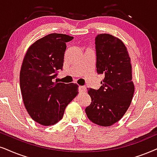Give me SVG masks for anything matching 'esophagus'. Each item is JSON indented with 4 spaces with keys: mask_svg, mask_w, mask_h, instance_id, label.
Instances as JSON below:
<instances>
[{
    "mask_svg": "<svg viewBox=\"0 0 157 157\" xmlns=\"http://www.w3.org/2000/svg\"><path fill=\"white\" fill-rule=\"evenodd\" d=\"M85 87L84 86H79L78 87V90L80 93H84L85 92Z\"/></svg>",
    "mask_w": 157,
    "mask_h": 157,
    "instance_id": "obj_1",
    "label": "esophagus"
}]
</instances>
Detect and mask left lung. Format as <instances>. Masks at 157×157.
Returning a JSON list of instances; mask_svg holds the SVG:
<instances>
[{
  "instance_id": "left-lung-1",
  "label": "left lung",
  "mask_w": 157,
  "mask_h": 157,
  "mask_svg": "<svg viewBox=\"0 0 157 157\" xmlns=\"http://www.w3.org/2000/svg\"><path fill=\"white\" fill-rule=\"evenodd\" d=\"M96 71L104 76L98 90L89 88L91 103L87 116L98 125L109 127L124 116L131 104L135 86L128 51L120 39L109 34L96 37Z\"/></svg>"
}]
</instances>
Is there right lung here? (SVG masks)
<instances>
[{"label":"right lung","instance_id":"add662e5","mask_svg":"<svg viewBox=\"0 0 157 157\" xmlns=\"http://www.w3.org/2000/svg\"><path fill=\"white\" fill-rule=\"evenodd\" d=\"M73 38L58 33L45 35L29 46L23 59L19 81L24 104L31 118L42 125L60 121L78 93L77 84L53 82L62 69L66 43Z\"/></svg>","mask_w":157,"mask_h":157}]
</instances>
